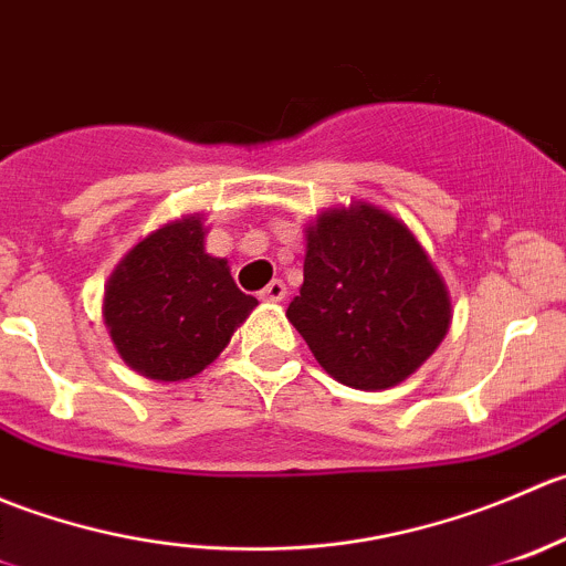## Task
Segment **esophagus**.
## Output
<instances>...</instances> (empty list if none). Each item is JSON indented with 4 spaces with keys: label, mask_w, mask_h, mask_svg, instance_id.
Masks as SVG:
<instances>
[{
    "label": "esophagus",
    "mask_w": 566,
    "mask_h": 566,
    "mask_svg": "<svg viewBox=\"0 0 566 566\" xmlns=\"http://www.w3.org/2000/svg\"><path fill=\"white\" fill-rule=\"evenodd\" d=\"M283 296H285V283L283 281H272L264 291H261V300H264V302H281Z\"/></svg>",
    "instance_id": "obj_1"
}]
</instances>
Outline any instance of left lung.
Returning <instances> with one entry per match:
<instances>
[{
  "instance_id": "left-lung-1",
  "label": "left lung",
  "mask_w": 566,
  "mask_h": 566,
  "mask_svg": "<svg viewBox=\"0 0 566 566\" xmlns=\"http://www.w3.org/2000/svg\"><path fill=\"white\" fill-rule=\"evenodd\" d=\"M300 296L285 316L338 382L385 390L446 338L451 300L405 222L374 206L327 211L307 228Z\"/></svg>"
}]
</instances>
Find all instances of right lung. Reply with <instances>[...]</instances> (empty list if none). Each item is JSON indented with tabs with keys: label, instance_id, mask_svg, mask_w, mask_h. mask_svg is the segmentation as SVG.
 Wrapping results in <instances>:
<instances>
[{
	"label": "right lung",
	"instance_id": "obj_1",
	"mask_svg": "<svg viewBox=\"0 0 566 566\" xmlns=\"http://www.w3.org/2000/svg\"><path fill=\"white\" fill-rule=\"evenodd\" d=\"M200 217L150 233L106 283L104 322L143 377L178 382L203 371L259 300L233 283L228 261L203 248Z\"/></svg>",
	"mask_w": 566,
	"mask_h": 566
}]
</instances>
